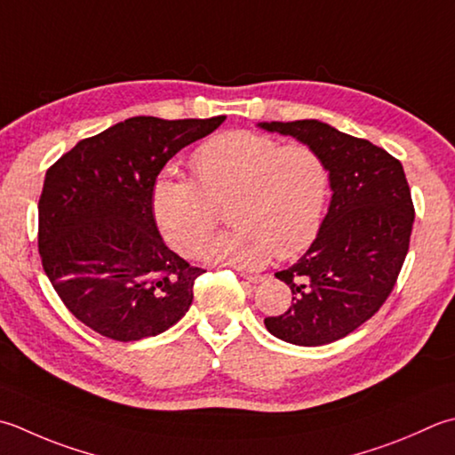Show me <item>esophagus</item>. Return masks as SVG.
<instances>
[{
	"label": "esophagus",
	"mask_w": 455,
	"mask_h": 455,
	"mask_svg": "<svg viewBox=\"0 0 455 455\" xmlns=\"http://www.w3.org/2000/svg\"><path fill=\"white\" fill-rule=\"evenodd\" d=\"M243 278L248 280L251 283H260L262 280H266V275L264 274H248V272H244Z\"/></svg>",
	"instance_id": "34e87169"
}]
</instances>
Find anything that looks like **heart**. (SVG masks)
Returning a JSON list of instances; mask_svg holds the SVG:
<instances>
[{"label": "heart", "mask_w": 455, "mask_h": 455, "mask_svg": "<svg viewBox=\"0 0 455 455\" xmlns=\"http://www.w3.org/2000/svg\"><path fill=\"white\" fill-rule=\"evenodd\" d=\"M193 180L159 177L151 211L164 238L177 252L195 254L228 200L235 228L201 247L203 260L260 268L293 258L314 243L329 199V169L306 144L282 146L256 132H228L204 141L191 157Z\"/></svg>", "instance_id": "heart-1"}]
</instances>
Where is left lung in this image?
I'll return each mask as SVG.
<instances>
[{
  "mask_svg": "<svg viewBox=\"0 0 455 455\" xmlns=\"http://www.w3.org/2000/svg\"><path fill=\"white\" fill-rule=\"evenodd\" d=\"M258 126L314 148L333 191L314 244L288 270L275 272L291 290V306L264 325L293 345L333 343L377 314L403 270L414 222L403 164L319 120Z\"/></svg>",
  "mask_w": 455,
  "mask_h": 455,
  "instance_id": "left-lung-1",
  "label": "left lung"
}]
</instances>
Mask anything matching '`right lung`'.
I'll return each mask as SVG.
<instances>
[{"label": "right lung", "instance_id": "1", "mask_svg": "<svg viewBox=\"0 0 455 455\" xmlns=\"http://www.w3.org/2000/svg\"><path fill=\"white\" fill-rule=\"evenodd\" d=\"M227 116H133L80 140L47 169L39 199V254L62 304L114 341L164 333L187 314L204 272L165 246L151 191L177 151Z\"/></svg>", "mask_w": 455, "mask_h": 455}]
</instances>
